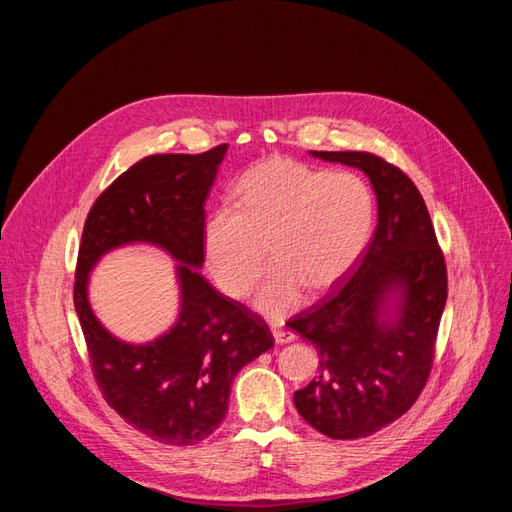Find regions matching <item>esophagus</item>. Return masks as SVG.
<instances>
[{
  "mask_svg": "<svg viewBox=\"0 0 512 512\" xmlns=\"http://www.w3.org/2000/svg\"><path fill=\"white\" fill-rule=\"evenodd\" d=\"M273 337H275V342L277 344H288V342H292L294 339V333L292 331H288V329H282V327H273Z\"/></svg>",
  "mask_w": 512,
  "mask_h": 512,
  "instance_id": "1",
  "label": "esophagus"
}]
</instances>
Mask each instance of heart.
Returning a JSON list of instances; mask_svg holds the SVG:
<instances>
[{
  "instance_id": "obj_1",
  "label": "heart",
  "mask_w": 512,
  "mask_h": 512,
  "mask_svg": "<svg viewBox=\"0 0 512 512\" xmlns=\"http://www.w3.org/2000/svg\"><path fill=\"white\" fill-rule=\"evenodd\" d=\"M374 215V192L352 170L262 160L239 179L237 205H220L205 222L209 269L228 297L241 299L265 271L269 245L277 267L256 305L282 318L301 303L303 288L327 292L354 269Z\"/></svg>"
}]
</instances>
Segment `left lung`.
Masks as SVG:
<instances>
[{
  "label": "left lung",
  "mask_w": 512,
  "mask_h": 512,
  "mask_svg": "<svg viewBox=\"0 0 512 512\" xmlns=\"http://www.w3.org/2000/svg\"><path fill=\"white\" fill-rule=\"evenodd\" d=\"M359 168L378 226L348 280L288 320L318 350V376L294 406L333 440L367 438L406 414L425 389L446 305V265L421 192L367 151H312Z\"/></svg>",
  "instance_id": "left-lung-1"
}]
</instances>
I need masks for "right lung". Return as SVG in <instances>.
<instances>
[{"label": "right lung", "mask_w": 512, "mask_h": 512, "mask_svg": "<svg viewBox=\"0 0 512 512\" xmlns=\"http://www.w3.org/2000/svg\"><path fill=\"white\" fill-rule=\"evenodd\" d=\"M226 149L147 156L130 166L91 207L76 260L74 309L106 404L151 440L170 446L211 436L228 412L239 369L275 344L265 320L198 273L205 260V200ZM130 242L158 244L180 262V318L147 345L108 334L86 299L90 269L104 253Z\"/></svg>", "instance_id": "add662e5"}]
</instances>
